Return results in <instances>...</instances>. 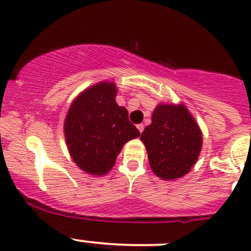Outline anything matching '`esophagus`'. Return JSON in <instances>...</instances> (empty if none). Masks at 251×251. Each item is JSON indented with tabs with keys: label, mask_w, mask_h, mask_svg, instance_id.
<instances>
[{
	"label": "esophagus",
	"mask_w": 251,
	"mask_h": 251,
	"mask_svg": "<svg viewBox=\"0 0 251 251\" xmlns=\"http://www.w3.org/2000/svg\"><path fill=\"white\" fill-rule=\"evenodd\" d=\"M137 128H138V131H140V132L142 133V132H143V130H144V125H143V124H140V125H137Z\"/></svg>",
	"instance_id": "34e87169"
}]
</instances>
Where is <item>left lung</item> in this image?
Segmentation results:
<instances>
[{
  "mask_svg": "<svg viewBox=\"0 0 251 251\" xmlns=\"http://www.w3.org/2000/svg\"><path fill=\"white\" fill-rule=\"evenodd\" d=\"M149 164L156 176L175 179L184 176L196 164L201 149V132L182 104H160L151 124L141 135Z\"/></svg>",
  "mask_w": 251,
  "mask_h": 251,
  "instance_id": "left-lung-1",
  "label": "left lung"
}]
</instances>
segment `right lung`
<instances>
[{"mask_svg": "<svg viewBox=\"0 0 251 251\" xmlns=\"http://www.w3.org/2000/svg\"><path fill=\"white\" fill-rule=\"evenodd\" d=\"M116 87L100 82L81 93L73 102L64 123V133L73 160L91 175H105L127 141L140 131L128 113L115 102Z\"/></svg>", "mask_w": 251, "mask_h": 251, "instance_id": "obj_1", "label": "right lung"}]
</instances>
